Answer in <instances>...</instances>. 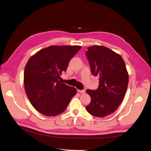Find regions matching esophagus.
Segmentation results:
<instances>
[{
    "label": "esophagus",
    "instance_id": "obj_1",
    "mask_svg": "<svg viewBox=\"0 0 151 151\" xmlns=\"http://www.w3.org/2000/svg\"><path fill=\"white\" fill-rule=\"evenodd\" d=\"M78 91L80 93H81V94H84L85 92H86V91L84 90V89H83V90H78Z\"/></svg>",
    "mask_w": 151,
    "mask_h": 151
}]
</instances>
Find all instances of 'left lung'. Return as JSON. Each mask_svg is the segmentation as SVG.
Listing matches in <instances>:
<instances>
[{
    "instance_id": "left-lung-1",
    "label": "left lung",
    "mask_w": 151,
    "mask_h": 151,
    "mask_svg": "<svg viewBox=\"0 0 151 151\" xmlns=\"http://www.w3.org/2000/svg\"><path fill=\"white\" fill-rule=\"evenodd\" d=\"M86 54L91 73L99 77L98 88L86 90L91 99L86 108L93 116L104 117L114 113L123 101L129 74L123 58L107 47H89Z\"/></svg>"
}]
</instances>
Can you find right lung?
<instances>
[{
	"label": "right lung",
	"mask_w": 151,
	"mask_h": 151,
	"mask_svg": "<svg viewBox=\"0 0 151 151\" xmlns=\"http://www.w3.org/2000/svg\"><path fill=\"white\" fill-rule=\"evenodd\" d=\"M81 46L53 45L41 49L28 60L24 71L25 91L34 108L45 116L65 110L76 89L59 79Z\"/></svg>",
	"instance_id": "add662e5"
}]
</instances>
